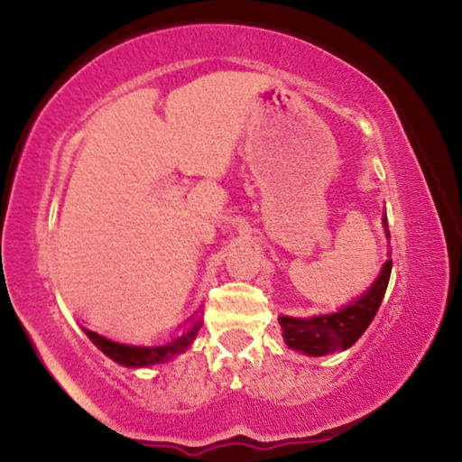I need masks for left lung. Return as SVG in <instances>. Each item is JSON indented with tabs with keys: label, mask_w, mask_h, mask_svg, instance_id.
Returning a JSON list of instances; mask_svg holds the SVG:
<instances>
[{
	"label": "left lung",
	"mask_w": 462,
	"mask_h": 462,
	"mask_svg": "<svg viewBox=\"0 0 462 462\" xmlns=\"http://www.w3.org/2000/svg\"><path fill=\"white\" fill-rule=\"evenodd\" d=\"M384 226H387V223H384ZM391 264H393L391 261L383 264L378 280L372 283V288L362 296V299L353 300L349 307L340 309L337 313L318 315V318L307 319L282 315L280 324L283 330V338H286V345L290 349L302 351L313 357L330 356L334 351L349 349V346L365 332V328L370 326L378 307H381L383 296L387 292L389 286Z\"/></svg>",
	"instance_id": "8db88e82"
}]
</instances>
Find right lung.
I'll list each match as a JSON object with an SVG mask.
<instances>
[{
  "label": "right lung",
  "mask_w": 462,
  "mask_h": 462,
  "mask_svg": "<svg viewBox=\"0 0 462 462\" xmlns=\"http://www.w3.org/2000/svg\"><path fill=\"white\" fill-rule=\"evenodd\" d=\"M199 324H195L193 328H189L185 334L176 337L174 340H170L168 345L162 346H132V345H122V343H113V340L100 337V334L86 330L88 337L94 345L98 346L105 356H109L113 362L128 365V368H141V365H151V364H162L172 359L174 356H180L182 351H187V346L193 343L195 337L199 332Z\"/></svg>",
  "instance_id": "1"
}]
</instances>
